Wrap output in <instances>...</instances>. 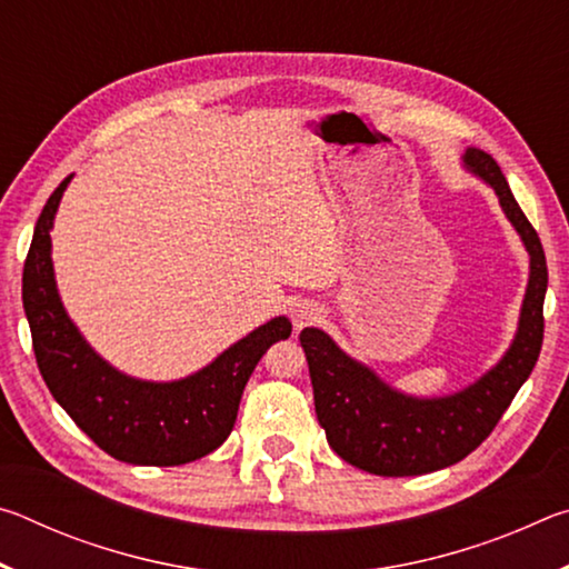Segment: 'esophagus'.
Instances as JSON below:
<instances>
[{
    "instance_id": "obj_1",
    "label": "esophagus",
    "mask_w": 569,
    "mask_h": 569,
    "mask_svg": "<svg viewBox=\"0 0 569 569\" xmlns=\"http://www.w3.org/2000/svg\"><path fill=\"white\" fill-rule=\"evenodd\" d=\"M293 326H296V331H301L303 326H308V323H316L321 319V308L316 306V303H298L296 308H293Z\"/></svg>"
}]
</instances>
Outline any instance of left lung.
I'll return each mask as SVG.
<instances>
[{"mask_svg": "<svg viewBox=\"0 0 569 569\" xmlns=\"http://www.w3.org/2000/svg\"><path fill=\"white\" fill-rule=\"evenodd\" d=\"M461 166L495 190L529 256L517 331L502 359L469 387L447 397H411L356 361L326 331L313 326L301 331L316 417L326 439L343 461L369 475L417 477L465 459L502 419L542 349L547 261L537 230L517 206L489 152L467 148Z\"/></svg>", "mask_w": 569, "mask_h": 569, "instance_id": "1", "label": "left lung"}]
</instances>
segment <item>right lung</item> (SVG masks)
<instances>
[{
	"mask_svg": "<svg viewBox=\"0 0 569 569\" xmlns=\"http://www.w3.org/2000/svg\"><path fill=\"white\" fill-rule=\"evenodd\" d=\"M70 180L67 176L42 208L22 276V303L47 389L114 459L178 467L206 457L233 431L250 373L276 341L291 336V321L276 316L203 369L176 381H148L120 371L92 349L57 291L50 230Z\"/></svg>",
	"mask_w": 569,
	"mask_h": 569,
	"instance_id": "obj_1",
	"label": "right lung"
}]
</instances>
